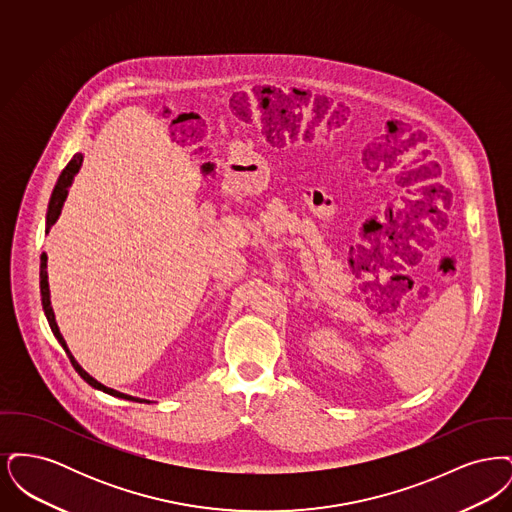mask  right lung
I'll use <instances>...</instances> for the list:
<instances>
[{"mask_svg": "<svg viewBox=\"0 0 512 512\" xmlns=\"http://www.w3.org/2000/svg\"><path fill=\"white\" fill-rule=\"evenodd\" d=\"M82 161H84V155H82V153H76L73 159L69 161V165L63 169V172H61V174H59V178H57V184H55V188H53V192H51V197H49L48 213H46V234H49L51 226L57 222L59 215H61L63 203H65V199H67V195H69V188L73 186L74 176L78 174L80 167H82ZM40 295H42V309H44V315L48 318L49 328H51V332H53L55 340L59 341V345L65 349L67 357L71 359V365L74 366V370L80 374V378H82L84 382H88L94 390L109 393V395L119 397V399L136 401V403H153V401H149V399L132 397V395H128V393H122V391L113 390V388L103 386V384L98 382L94 376H90L82 366L78 365V361L74 359V355L71 353V349H69L67 341H65V338H63V336H61V332H59V326H57V322H55V313H53V309H51L48 282V255H46V253H42V257H40Z\"/></svg>", "mask_w": 512, "mask_h": 512, "instance_id": "right-lung-1", "label": "right lung"}]
</instances>
